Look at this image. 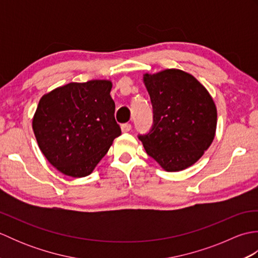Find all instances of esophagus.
<instances>
[{
  "instance_id": "34e87169",
  "label": "esophagus",
  "mask_w": 258,
  "mask_h": 258,
  "mask_svg": "<svg viewBox=\"0 0 258 258\" xmlns=\"http://www.w3.org/2000/svg\"><path fill=\"white\" fill-rule=\"evenodd\" d=\"M120 128H122V132L123 133L130 132L131 128H132V125H131L130 123H125V124H122V126H120Z\"/></svg>"
}]
</instances>
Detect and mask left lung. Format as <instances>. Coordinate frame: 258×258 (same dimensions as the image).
<instances>
[{
    "instance_id": "obj_1",
    "label": "left lung",
    "mask_w": 258,
    "mask_h": 258,
    "mask_svg": "<svg viewBox=\"0 0 258 258\" xmlns=\"http://www.w3.org/2000/svg\"><path fill=\"white\" fill-rule=\"evenodd\" d=\"M153 124L139 134L147 154L167 172L193 165L215 136L217 112L210 93L194 76L180 70L145 74Z\"/></svg>"
}]
</instances>
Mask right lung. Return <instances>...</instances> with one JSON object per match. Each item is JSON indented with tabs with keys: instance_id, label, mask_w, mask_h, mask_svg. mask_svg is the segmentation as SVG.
<instances>
[{
	"instance_id": "right-lung-1",
	"label": "right lung",
	"mask_w": 258,
	"mask_h": 258,
	"mask_svg": "<svg viewBox=\"0 0 258 258\" xmlns=\"http://www.w3.org/2000/svg\"><path fill=\"white\" fill-rule=\"evenodd\" d=\"M112 83H69L43 96L33 117L40 150L54 167L72 177L90 175L120 127L114 117Z\"/></svg>"
}]
</instances>
